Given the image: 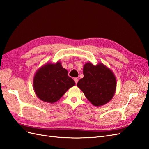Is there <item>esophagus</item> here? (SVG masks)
<instances>
[{"label": "esophagus", "mask_w": 149, "mask_h": 149, "mask_svg": "<svg viewBox=\"0 0 149 149\" xmlns=\"http://www.w3.org/2000/svg\"><path fill=\"white\" fill-rule=\"evenodd\" d=\"M74 81H75V84H77V83L78 82V81H79V80H78V79L77 78H74Z\"/></svg>", "instance_id": "34e87169"}]
</instances>
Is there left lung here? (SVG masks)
<instances>
[{
  "label": "left lung",
  "instance_id": "left-lung-1",
  "mask_svg": "<svg viewBox=\"0 0 149 149\" xmlns=\"http://www.w3.org/2000/svg\"><path fill=\"white\" fill-rule=\"evenodd\" d=\"M83 74L77 86L91 104L100 106L111 101L116 91V79L110 68L102 63L94 65L87 62L84 65Z\"/></svg>",
  "mask_w": 149,
  "mask_h": 149
}]
</instances>
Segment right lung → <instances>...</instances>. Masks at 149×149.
Masks as SVG:
<instances>
[{
  "label": "right lung",
  "instance_id": "obj_1",
  "mask_svg": "<svg viewBox=\"0 0 149 149\" xmlns=\"http://www.w3.org/2000/svg\"><path fill=\"white\" fill-rule=\"evenodd\" d=\"M75 84L60 62L45 64L36 71L33 79V89L37 97L49 103L58 101Z\"/></svg>",
  "mask_w": 149,
  "mask_h": 149
}]
</instances>
